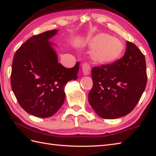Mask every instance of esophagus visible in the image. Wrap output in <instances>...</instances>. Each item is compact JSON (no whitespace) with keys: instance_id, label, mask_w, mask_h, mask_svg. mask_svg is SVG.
Returning <instances> with one entry per match:
<instances>
[{"instance_id":"obj_1","label":"esophagus","mask_w":156,"mask_h":156,"mask_svg":"<svg viewBox=\"0 0 156 156\" xmlns=\"http://www.w3.org/2000/svg\"><path fill=\"white\" fill-rule=\"evenodd\" d=\"M82 71L83 74L85 76H87L90 73V66L88 63H84L82 65Z\"/></svg>"}]
</instances>
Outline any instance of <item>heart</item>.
I'll return each mask as SVG.
<instances>
[{"label":"heart","mask_w":156,"mask_h":156,"mask_svg":"<svg viewBox=\"0 0 156 156\" xmlns=\"http://www.w3.org/2000/svg\"><path fill=\"white\" fill-rule=\"evenodd\" d=\"M88 44L92 49V59L101 64H109L116 61L124 50V45L121 41L106 34L95 35L89 40Z\"/></svg>","instance_id":"heart-1"}]
</instances>
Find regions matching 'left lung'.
Instances as JSON below:
<instances>
[{"label": "left lung", "instance_id": "8db88e82", "mask_svg": "<svg viewBox=\"0 0 156 156\" xmlns=\"http://www.w3.org/2000/svg\"><path fill=\"white\" fill-rule=\"evenodd\" d=\"M93 87L88 102L99 117L113 119L133 110L147 84L144 55L136 45L127 41L122 58L111 64L92 68Z\"/></svg>", "mask_w": 156, "mask_h": 156}]
</instances>
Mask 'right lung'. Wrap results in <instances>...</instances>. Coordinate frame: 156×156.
<instances>
[{"label":"right lung","instance_id":"1","mask_svg":"<svg viewBox=\"0 0 156 156\" xmlns=\"http://www.w3.org/2000/svg\"><path fill=\"white\" fill-rule=\"evenodd\" d=\"M58 30L34 35L21 45L13 58L11 83L21 107L29 114L41 118L54 115L64 102V87L77 79L79 62L72 68L58 63L49 41Z\"/></svg>","mask_w":156,"mask_h":156}]
</instances>
